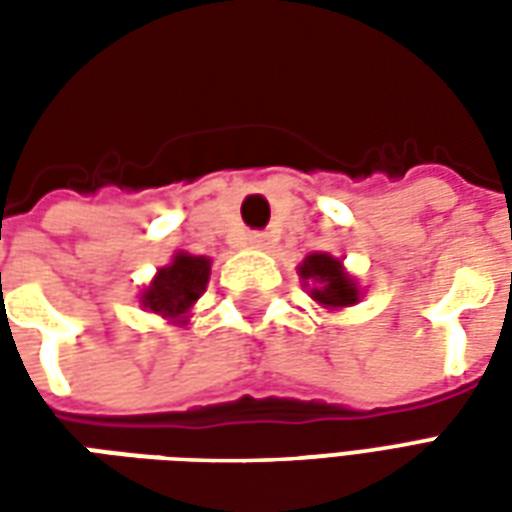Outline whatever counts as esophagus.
Segmentation results:
<instances>
[{
	"label": "esophagus",
	"mask_w": 512,
	"mask_h": 512,
	"mask_svg": "<svg viewBox=\"0 0 512 512\" xmlns=\"http://www.w3.org/2000/svg\"><path fill=\"white\" fill-rule=\"evenodd\" d=\"M268 241H271V238H268L266 233H249V235H246V246H249V249H266Z\"/></svg>",
	"instance_id": "obj_1"
}]
</instances>
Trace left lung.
I'll use <instances>...</instances> for the list:
<instances>
[{
    "mask_svg": "<svg viewBox=\"0 0 512 512\" xmlns=\"http://www.w3.org/2000/svg\"><path fill=\"white\" fill-rule=\"evenodd\" d=\"M296 271H299L301 285L307 288L310 299L323 310H348L362 299V288L354 274H348L343 260L329 252H312L301 260Z\"/></svg>",
    "mask_w": 512,
    "mask_h": 512,
    "instance_id": "obj_1",
    "label": "left lung"
}]
</instances>
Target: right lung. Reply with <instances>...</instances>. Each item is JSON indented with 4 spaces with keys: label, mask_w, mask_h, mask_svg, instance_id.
Returning a JSON list of instances; mask_svg holds the SVG:
<instances>
[{
    "label": "right lung",
    "mask_w": 512,
    "mask_h": 512,
    "mask_svg": "<svg viewBox=\"0 0 512 512\" xmlns=\"http://www.w3.org/2000/svg\"><path fill=\"white\" fill-rule=\"evenodd\" d=\"M211 279V257L175 252L167 266L158 268L156 277L139 293L142 310L161 315L175 326L191 321V310L200 301Z\"/></svg>",
    "instance_id": "1"
}]
</instances>
